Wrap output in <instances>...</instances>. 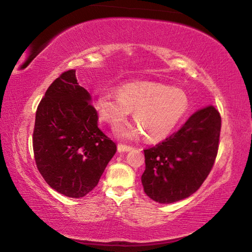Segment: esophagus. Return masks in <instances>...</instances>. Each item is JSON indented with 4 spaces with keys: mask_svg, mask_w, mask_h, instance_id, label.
Here are the masks:
<instances>
[{
    "mask_svg": "<svg viewBox=\"0 0 252 252\" xmlns=\"http://www.w3.org/2000/svg\"><path fill=\"white\" fill-rule=\"evenodd\" d=\"M132 148L131 146H126V144H122V143H119L118 144V150L119 151H122V152H126V151H130V150H132Z\"/></svg>",
    "mask_w": 252,
    "mask_h": 252,
    "instance_id": "esophagus-1",
    "label": "esophagus"
}]
</instances>
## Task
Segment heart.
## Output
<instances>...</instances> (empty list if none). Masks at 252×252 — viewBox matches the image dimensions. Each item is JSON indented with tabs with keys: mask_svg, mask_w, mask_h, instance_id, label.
I'll return each mask as SVG.
<instances>
[{
	"mask_svg": "<svg viewBox=\"0 0 252 252\" xmlns=\"http://www.w3.org/2000/svg\"><path fill=\"white\" fill-rule=\"evenodd\" d=\"M185 91L156 82H135L121 87L118 94L102 91L96 95L94 108L101 121L116 127L133 111L139 126H125L120 134L126 138L144 133L150 141L162 140L171 133L189 110Z\"/></svg>",
	"mask_w": 252,
	"mask_h": 252,
	"instance_id": "obj_1",
	"label": "heart"
}]
</instances>
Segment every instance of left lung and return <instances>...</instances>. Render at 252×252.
Returning <instances> with one entry per match:
<instances>
[{
	"label": "left lung",
	"instance_id": "left-lung-1",
	"mask_svg": "<svg viewBox=\"0 0 252 252\" xmlns=\"http://www.w3.org/2000/svg\"><path fill=\"white\" fill-rule=\"evenodd\" d=\"M221 117L213 105L200 109L180 130L144 151L143 190L159 203L190 197L210 173L219 149Z\"/></svg>",
	"mask_w": 252,
	"mask_h": 252
}]
</instances>
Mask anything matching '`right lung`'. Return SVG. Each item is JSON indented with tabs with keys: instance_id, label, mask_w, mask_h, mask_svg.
I'll return each mask as SVG.
<instances>
[{
	"instance_id": "obj_1",
	"label": "right lung",
	"mask_w": 252,
	"mask_h": 252,
	"mask_svg": "<svg viewBox=\"0 0 252 252\" xmlns=\"http://www.w3.org/2000/svg\"><path fill=\"white\" fill-rule=\"evenodd\" d=\"M91 96L75 70L55 79L37 105L32 143L36 168L59 193L82 198L99 183L117 144L97 126Z\"/></svg>"
}]
</instances>
